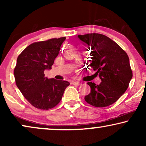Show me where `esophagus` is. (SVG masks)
<instances>
[{"label": "esophagus", "mask_w": 146, "mask_h": 146, "mask_svg": "<svg viewBox=\"0 0 146 146\" xmlns=\"http://www.w3.org/2000/svg\"><path fill=\"white\" fill-rule=\"evenodd\" d=\"M72 84L74 85V86H79L80 84V83L78 82H72Z\"/></svg>", "instance_id": "34e87169"}]
</instances>
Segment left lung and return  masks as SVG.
<instances>
[{
  "instance_id": "obj_1",
  "label": "left lung",
  "mask_w": 146,
  "mask_h": 146,
  "mask_svg": "<svg viewBox=\"0 0 146 146\" xmlns=\"http://www.w3.org/2000/svg\"><path fill=\"white\" fill-rule=\"evenodd\" d=\"M78 37L91 50L88 66L96 71V74L102 80L99 85L88 82L91 91L84 97L86 102L98 108L113 104L126 91L132 78L128 56L116 42L105 35L90 33Z\"/></svg>"
}]
</instances>
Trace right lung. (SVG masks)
Returning <instances> with one entry per match:
<instances>
[{"mask_svg":"<svg viewBox=\"0 0 146 146\" xmlns=\"http://www.w3.org/2000/svg\"><path fill=\"white\" fill-rule=\"evenodd\" d=\"M66 37L36 42L26 48L17 58L14 70L16 84L34 107L49 110L58 104L70 83L48 79L44 71L51 69Z\"/></svg>","mask_w":146,"mask_h":146,"instance_id":"add662e5","label":"right lung"}]
</instances>
